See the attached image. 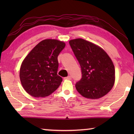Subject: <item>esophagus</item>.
<instances>
[{
  "mask_svg": "<svg viewBox=\"0 0 134 134\" xmlns=\"http://www.w3.org/2000/svg\"><path fill=\"white\" fill-rule=\"evenodd\" d=\"M64 79H67V80H71V76H69L66 77H64Z\"/></svg>",
  "mask_w": 134,
  "mask_h": 134,
  "instance_id": "34e87169",
  "label": "esophagus"
}]
</instances>
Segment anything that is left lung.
Wrapping results in <instances>:
<instances>
[{"label": "left lung", "instance_id": "obj_1", "mask_svg": "<svg viewBox=\"0 0 134 134\" xmlns=\"http://www.w3.org/2000/svg\"><path fill=\"white\" fill-rule=\"evenodd\" d=\"M69 44L81 70V79L76 84L77 92L92 99L105 96L115 82V67L109 57L100 47L81 38Z\"/></svg>", "mask_w": 134, "mask_h": 134}]
</instances>
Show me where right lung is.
Listing matches in <instances>:
<instances>
[{"label":"right lung","instance_id":"add662e5","mask_svg":"<svg viewBox=\"0 0 134 134\" xmlns=\"http://www.w3.org/2000/svg\"><path fill=\"white\" fill-rule=\"evenodd\" d=\"M65 46L56 40H44L31 51L20 69V80L25 91L35 97H44L53 93L61 85L57 74L58 56Z\"/></svg>","mask_w":134,"mask_h":134}]
</instances>
